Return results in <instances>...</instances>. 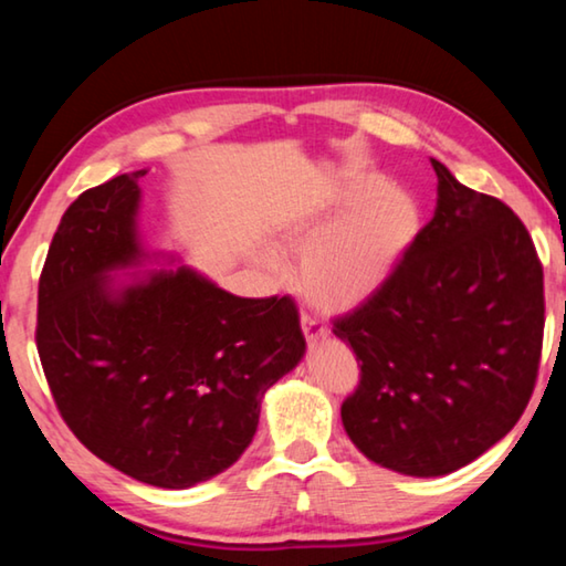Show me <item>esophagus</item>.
Returning a JSON list of instances; mask_svg holds the SVG:
<instances>
[{
  "mask_svg": "<svg viewBox=\"0 0 566 566\" xmlns=\"http://www.w3.org/2000/svg\"><path fill=\"white\" fill-rule=\"evenodd\" d=\"M302 332L310 344H317L319 339H324L329 334L327 324H324L319 317H314V314H310V312H302Z\"/></svg>",
  "mask_w": 566,
  "mask_h": 566,
  "instance_id": "1",
  "label": "esophagus"
}]
</instances>
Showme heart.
<instances>
[{"mask_svg":"<svg viewBox=\"0 0 566 566\" xmlns=\"http://www.w3.org/2000/svg\"><path fill=\"white\" fill-rule=\"evenodd\" d=\"M344 208L350 212L342 220ZM421 229V209L405 187L379 177L352 181L339 205L286 232L302 256L300 286L324 312L354 310L389 280Z\"/></svg>","mask_w":566,"mask_h":566,"instance_id":"1","label":"heart"}]
</instances>
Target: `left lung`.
<instances>
[{
  "label": "left lung",
  "mask_w": 566,
  "mask_h": 566,
  "mask_svg": "<svg viewBox=\"0 0 566 566\" xmlns=\"http://www.w3.org/2000/svg\"><path fill=\"white\" fill-rule=\"evenodd\" d=\"M432 167L434 217L385 286L332 329L361 361L344 429L364 457L409 476L454 472L510 432L544 337V272L522 219Z\"/></svg>",
  "instance_id": "left-lung-1"
}]
</instances>
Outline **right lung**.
Returning <instances> with one entry per match:
<instances>
[{"label": "right lung", "mask_w": 566, "mask_h": 566, "mask_svg": "<svg viewBox=\"0 0 566 566\" xmlns=\"http://www.w3.org/2000/svg\"><path fill=\"white\" fill-rule=\"evenodd\" d=\"M147 169L82 191L46 252L36 352L54 405L102 462L161 490L232 467L260 424L264 391L304 354L290 294L247 300L179 266L127 286Z\"/></svg>", "instance_id": "obj_1"}]
</instances>
